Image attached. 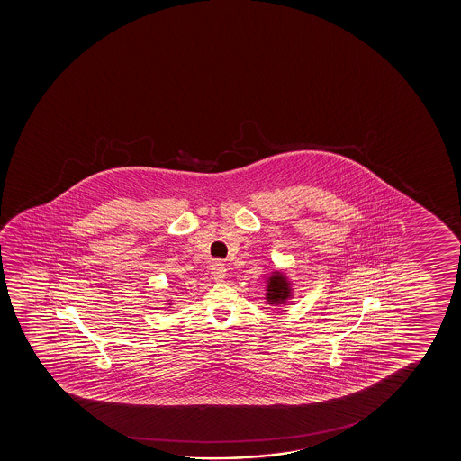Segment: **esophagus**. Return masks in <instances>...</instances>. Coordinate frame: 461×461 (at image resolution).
I'll list each match as a JSON object with an SVG mask.
<instances>
[{"label": "esophagus", "instance_id": "34e87169", "mask_svg": "<svg viewBox=\"0 0 461 461\" xmlns=\"http://www.w3.org/2000/svg\"><path fill=\"white\" fill-rule=\"evenodd\" d=\"M211 277L214 278L215 282H223V278L227 277V267L221 261H215L212 265Z\"/></svg>", "mask_w": 461, "mask_h": 461}]
</instances>
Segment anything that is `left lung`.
Instances as JSON below:
<instances>
[{
	"instance_id": "8db88e82",
	"label": "left lung",
	"mask_w": 461,
	"mask_h": 461,
	"mask_svg": "<svg viewBox=\"0 0 461 461\" xmlns=\"http://www.w3.org/2000/svg\"><path fill=\"white\" fill-rule=\"evenodd\" d=\"M291 284L286 274L282 271L272 272L266 280V301L269 305H286L290 301Z\"/></svg>"
}]
</instances>
